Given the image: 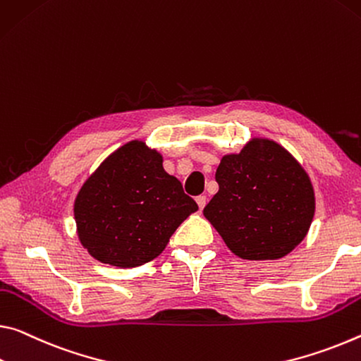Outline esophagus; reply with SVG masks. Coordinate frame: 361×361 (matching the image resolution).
<instances>
[{
	"label": "esophagus",
	"mask_w": 361,
	"mask_h": 361,
	"mask_svg": "<svg viewBox=\"0 0 361 361\" xmlns=\"http://www.w3.org/2000/svg\"><path fill=\"white\" fill-rule=\"evenodd\" d=\"M196 202H197V205H199V209L202 210L205 202H207V197H205V196H197V197H196Z\"/></svg>",
	"instance_id": "obj_1"
}]
</instances>
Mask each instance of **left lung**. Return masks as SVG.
<instances>
[{"label": "left lung", "mask_w": 361, "mask_h": 361, "mask_svg": "<svg viewBox=\"0 0 361 361\" xmlns=\"http://www.w3.org/2000/svg\"><path fill=\"white\" fill-rule=\"evenodd\" d=\"M219 192L204 216L233 254L276 260L307 236L314 215L312 181L302 165L271 140L254 138L216 169Z\"/></svg>", "instance_id": "1"}]
</instances>
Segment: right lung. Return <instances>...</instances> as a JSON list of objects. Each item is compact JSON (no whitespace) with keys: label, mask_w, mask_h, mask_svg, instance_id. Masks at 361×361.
Masks as SVG:
<instances>
[{"label":"right lung","mask_w":361,"mask_h":361,"mask_svg":"<svg viewBox=\"0 0 361 361\" xmlns=\"http://www.w3.org/2000/svg\"><path fill=\"white\" fill-rule=\"evenodd\" d=\"M196 210V201L164 170L162 156L142 141L112 152L85 181L73 204L83 247L96 260L120 268L156 259Z\"/></svg>","instance_id":"right-lung-1"}]
</instances>
